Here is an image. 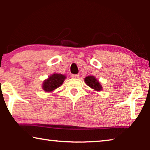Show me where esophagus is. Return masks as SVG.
I'll list each match as a JSON object with an SVG mask.
<instances>
[{"label":"esophagus","mask_w":150,"mask_h":150,"mask_svg":"<svg viewBox=\"0 0 150 150\" xmlns=\"http://www.w3.org/2000/svg\"><path fill=\"white\" fill-rule=\"evenodd\" d=\"M79 74H76V75H71V78H73V79H75V78H78L79 77Z\"/></svg>","instance_id":"obj_1"}]
</instances>
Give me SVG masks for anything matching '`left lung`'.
<instances>
[{"label": "left lung", "instance_id": "left-lung-1", "mask_svg": "<svg viewBox=\"0 0 150 150\" xmlns=\"http://www.w3.org/2000/svg\"><path fill=\"white\" fill-rule=\"evenodd\" d=\"M85 82L88 87L96 91H100L103 89L102 85H100L94 76H88L85 78Z\"/></svg>", "mask_w": 150, "mask_h": 150}]
</instances>
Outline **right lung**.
<instances>
[{"instance_id":"add662e5","label":"right lung","mask_w":150,"mask_h":150,"mask_svg":"<svg viewBox=\"0 0 150 150\" xmlns=\"http://www.w3.org/2000/svg\"><path fill=\"white\" fill-rule=\"evenodd\" d=\"M66 77L64 75L59 73H54L50 75L47 79L43 83L42 88L45 92H52L55 88L59 87L63 84Z\"/></svg>"}]
</instances>
